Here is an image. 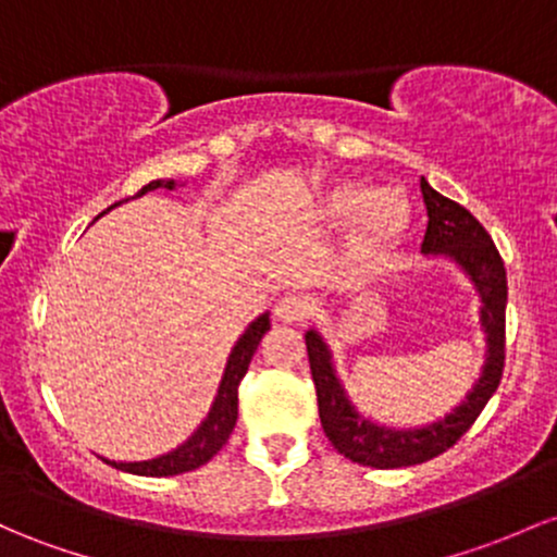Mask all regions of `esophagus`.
Returning a JSON list of instances; mask_svg holds the SVG:
<instances>
[{
  "mask_svg": "<svg viewBox=\"0 0 557 557\" xmlns=\"http://www.w3.org/2000/svg\"><path fill=\"white\" fill-rule=\"evenodd\" d=\"M309 311H311V304H309V298H304V296H285L274 304V314H277V320H283V322L307 320Z\"/></svg>",
  "mask_w": 557,
  "mask_h": 557,
  "instance_id": "1",
  "label": "esophagus"
}]
</instances>
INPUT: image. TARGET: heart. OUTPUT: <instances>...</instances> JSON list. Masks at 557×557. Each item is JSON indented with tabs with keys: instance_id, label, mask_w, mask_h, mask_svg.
I'll use <instances>...</instances> for the list:
<instances>
[{
	"instance_id": "heart-1",
	"label": "heart",
	"mask_w": 557,
	"mask_h": 557,
	"mask_svg": "<svg viewBox=\"0 0 557 557\" xmlns=\"http://www.w3.org/2000/svg\"><path fill=\"white\" fill-rule=\"evenodd\" d=\"M314 219L325 227H346L354 222L348 250L357 261H375L386 256L405 237L409 227V203L399 193H375L359 180H341L320 195Z\"/></svg>"
}]
</instances>
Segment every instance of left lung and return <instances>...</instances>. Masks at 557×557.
Here are the masks:
<instances>
[{
  "label": "left lung",
  "instance_id": "1",
  "mask_svg": "<svg viewBox=\"0 0 557 557\" xmlns=\"http://www.w3.org/2000/svg\"><path fill=\"white\" fill-rule=\"evenodd\" d=\"M420 189H423L428 211V227L420 250L428 259H449L451 264L460 267V272L479 293V320L486 335V359L479 381L468 391L466 399L451 407L444 418L418 428H391L375 423L354 407L335 372L327 341L322 338L320 330H307L309 368L314 377L325 436L341 455L359 466L407 468L442 455L475 423L481 409L503 381L507 277L499 250L494 248L488 232L468 209L444 198L425 180H420Z\"/></svg>",
  "mask_w": 557,
  "mask_h": 557
}]
</instances>
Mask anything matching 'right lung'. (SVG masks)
Returning a JSON list of instances; mask_svg holds the SVG:
<instances>
[{
	"instance_id": "1",
	"label": "right lung",
	"mask_w": 557,
	"mask_h": 557,
	"mask_svg": "<svg viewBox=\"0 0 557 557\" xmlns=\"http://www.w3.org/2000/svg\"><path fill=\"white\" fill-rule=\"evenodd\" d=\"M161 187L174 189L176 182L174 180H152L150 185H145L137 195H134V198H143V195L150 193V189H161ZM121 203H124V200L113 203L110 209H115V206H121ZM269 327L272 325H269V314L264 311V314L256 317V320L246 327V333L237 338V344L232 346V351L227 357V364H224V375H222V381H219L216 396H213V405L209 409V414L203 418V423L195 428V433L187 438L185 444H180L176 449L166 451V455L152 457V460H143V462L106 460L108 466L124 470V473H134V475H152V479H161V475H180V473H187V470L206 466V462H209L211 457L216 455L224 444H227L232 428H235V423H237V386H240V381L246 377L250 359H253L256 348H259L261 338H264V333Z\"/></svg>"
}]
</instances>
